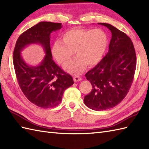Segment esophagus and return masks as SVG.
<instances>
[{
	"label": "esophagus",
	"mask_w": 149,
	"mask_h": 149,
	"mask_svg": "<svg viewBox=\"0 0 149 149\" xmlns=\"http://www.w3.org/2000/svg\"><path fill=\"white\" fill-rule=\"evenodd\" d=\"M82 80V78L81 77H79L77 75H75V76H74V82H78V81H80Z\"/></svg>",
	"instance_id": "1"
}]
</instances>
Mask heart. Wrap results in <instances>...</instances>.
<instances>
[{
	"label": "heart",
	"instance_id": "1",
	"mask_svg": "<svg viewBox=\"0 0 149 149\" xmlns=\"http://www.w3.org/2000/svg\"><path fill=\"white\" fill-rule=\"evenodd\" d=\"M61 42H56L52 52L59 64L64 65L74 56L76 58L67 63L64 68L72 74H80L86 65L99 63L106 52L107 38L101 29H71L61 35Z\"/></svg>",
	"mask_w": 149,
	"mask_h": 149
}]
</instances>
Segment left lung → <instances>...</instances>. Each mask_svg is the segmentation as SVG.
Here are the masks:
<instances>
[{
    "mask_svg": "<svg viewBox=\"0 0 149 149\" xmlns=\"http://www.w3.org/2000/svg\"><path fill=\"white\" fill-rule=\"evenodd\" d=\"M111 32L105 57L85 76L93 89L84 98L89 108L101 111L121 102L130 89L136 66V56L130 38L112 25L98 23Z\"/></svg>",
    "mask_w": 149,
    "mask_h": 149,
    "instance_id": "8db88e82",
    "label": "left lung"
}]
</instances>
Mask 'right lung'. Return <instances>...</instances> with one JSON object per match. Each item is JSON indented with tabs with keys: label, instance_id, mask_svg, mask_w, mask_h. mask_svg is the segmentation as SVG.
Segmentation results:
<instances>
[{
	"label": "right lung",
	"instance_id": "1",
	"mask_svg": "<svg viewBox=\"0 0 149 149\" xmlns=\"http://www.w3.org/2000/svg\"><path fill=\"white\" fill-rule=\"evenodd\" d=\"M62 27L61 23L41 22L25 31L16 43L13 65L22 92L30 102L43 108L55 107L61 102L65 90L74 84L72 77L53 61L50 45V34ZM31 44H40L46 56L38 66H29L24 61L21 51Z\"/></svg>",
	"mask_w": 149,
	"mask_h": 149
}]
</instances>
